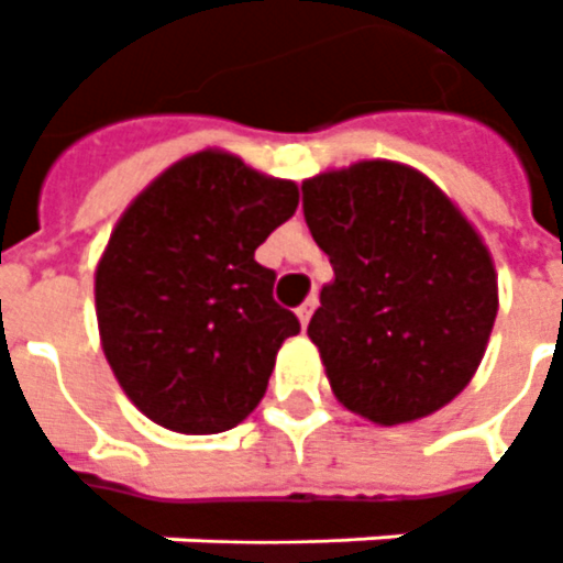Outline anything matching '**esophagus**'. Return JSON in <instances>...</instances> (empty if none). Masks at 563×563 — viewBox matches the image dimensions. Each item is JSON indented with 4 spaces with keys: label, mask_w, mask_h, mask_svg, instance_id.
Instances as JSON below:
<instances>
[{
    "label": "esophagus",
    "mask_w": 563,
    "mask_h": 563,
    "mask_svg": "<svg viewBox=\"0 0 563 563\" xmlns=\"http://www.w3.org/2000/svg\"><path fill=\"white\" fill-rule=\"evenodd\" d=\"M314 306H318V300H314V297H309V300L302 302L300 309H297V318H300V324H302V327L309 324V318H312Z\"/></svg>",
    "instance_id": "obj_1"
}]
</instances>
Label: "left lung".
<instances>
[{
	"instance_id": "left-lung-1",
	"label": "left lung",
	"mask_w": 563,
	"mask_h": 563,
	"mask_svg": "<svg viewBox=\"0 0 563 563\" xmlns=\"http://www.w3.org/2000/svg\"><path fill=\"white\" fill-rule=\"evenodd\" d=\"M302 214L333 263L309 321L333 397L382 428L452 402L479 369L500 302L479 230L397 161L306 178Z\"/></svg>"
}]
</instances>
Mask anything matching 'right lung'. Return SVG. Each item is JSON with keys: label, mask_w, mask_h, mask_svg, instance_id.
<instances>
[{"label": "right lung", "mask_w": 563, "mask_h": 563, "mask_svg": "<svg viewBox=\"0 0 563 563\" xmlns=\"http://www.w3.org/2000/svg\"><path fill=\"white\" fill-rule=\"evenodd\" d=\"M300 190L202 147L135 194L93 273L99 345L135 409L175 433L236 428L257 409L275 354L300 333L254 251Z\"/></svg>", "instance_id": "1"}]
</instances>
